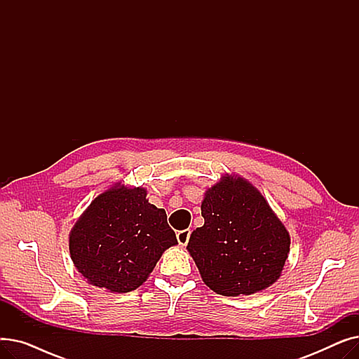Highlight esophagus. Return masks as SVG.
<instances>
[{
  "label": "esophagus",
  "mask_w": 359,
  "mask_h": 359,
  "mask_svg": "<svg viewBox=\"0 0 359 359\" xmlns=\"http://www.w3.org/2000/svg\"><path fill=\"white\" fill-rule=\"evenodd\" d=\"M176 237H177V241H179L180 246H186L187 241H189V237H191V230H182V231H177Z\"/></svg>",
  "instance_id": "esophagus-1"
}]
</instances>
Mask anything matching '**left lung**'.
I'll list each match as a JSON object with an SVG mask.
<instances>
[{"instance_id": "1", "label": "left lung", "mask_w": 359, "mask_h": 359, "mask_svg": "<svg viewBox=\"0 0 359 359\" xmlns=\"http://www.w3.org/2000/svg\"><path fill=\"white\" fill-rule=\"evenodd\" d=\"M205 219L187 243L202 280L225 297L250 295L280 276L290 233L246 179L225 175L205 192Z\"/></svg>"}]
</instances>
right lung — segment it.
I'll return each instance as SVG.
<instances>
[{
	"label": "right lung",
	"mask_w": 359,
	"mask_h": 359,
	"mask_svg": "<svg viewBox=\"0 0 359 359\" xmlns=\"http://www.w3.org/2000/svg\"><path fill=\"white\" fill-rule=\"evenodd\" d=\"M177 244L164 210L144 187L121 183L94 199L69 233V255L88 284L109 292L141 287L164 250Z\"/></svg>",
	"instance_id": "right-lung-1"
}]
</instances>
